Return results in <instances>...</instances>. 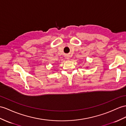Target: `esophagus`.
<instances>
[{"instance_id":"34e87169","label":"esophagus","mask_w":126,"mask_h":126,"mask_svg":"<svg viewBox=\"0 0 126 126\" xmlns=\"http://www.w3.org/2000/svg\"><path fill=\"white\" fill-rule=\"evenodd\" d=\"M66 59L69 60V57H66Z\"/></svg>"}]
</instances>
